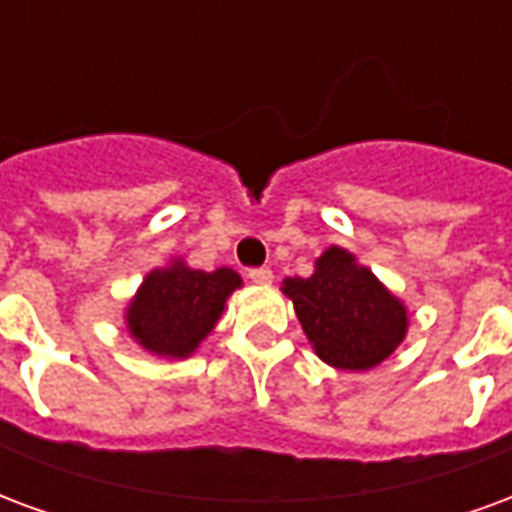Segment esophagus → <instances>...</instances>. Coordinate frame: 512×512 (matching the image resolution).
Masks as SVG:
<instances>
[{
  "label": "esophagus",
  "instance_id": "34e87169",
  "mask_svg": "<svg viewBox=\"0 0 512 512\" xmlns=\"http://www.w3.org/2000/svg\"><path fill=\"white\" fill-rule=\"evenodd\" d=\"M249 279H252L255 285H271V282H274V271H271V268H252V271H249Z\"/></svg>",
  "mask_w": 512,
  "mask_h": 512
}]
</instances>
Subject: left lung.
<instances>
[{
    "label": "left lung",
    "mask_w": 512,
    "mask_h": 512,
    "mask_svg": "<svg viewBox=\"0 0 512 512\" xmlns=\"http://www.w3.org/2000/svg\"><path fill=\"white\" fill-rule=\"evenodd\" d=\"M282 293L317 358L333 369L369 372L399 350L410 328L404 301L342 246H328L312 276H287Z\"/></svg>",
    "instance_id": "obj_1"
}]
</instances>
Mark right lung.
<instances>
[{"label": "right lung", "instance_id": "1", "mask_svg": "<svg viewBox=\"0 0 512 512\" xmlns=\"http://www.w3.org/2000/svg\"><path fill=\"white\" fill-rule=\"evenodd\" d=\"M244 285L233 268L198 271L181 257L151 268L124 309L130 339L157 358L184 361L214 331L225 304Z\"/></svg>", "mask_w": 512, "mask_h": 512}]
</instances>
